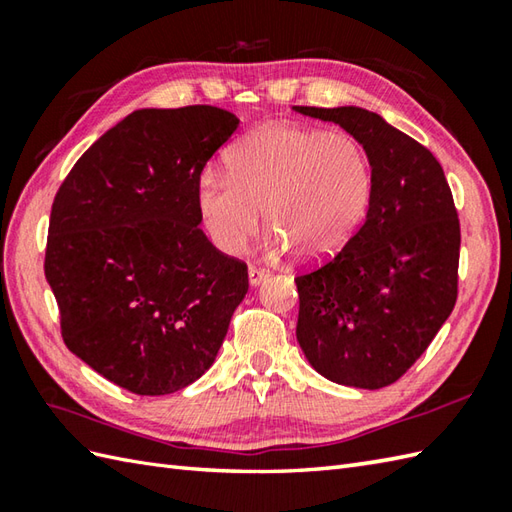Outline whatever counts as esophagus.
<instances>
[{"instance_id":"34e87169","label":"esophagus","mask_w":512,"mask_h":512,"mask_svg":"<svg viewBox=\"0 0 512 512\" xmlns=\"http://www.w3.org/2000/svg\"><path fill=\"white\" fill-rule=\"evenodd\" d=\"M270 277V273H268V270H262V268H255V266H250L248 268V284L250 286H259V284H262V281H266Z\"/></svg>"}]
</instances>
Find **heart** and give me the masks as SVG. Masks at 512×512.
Listing matches in <instances>:
<instances>
[{
    "label": "heart",
    "instance_id": "1",
    "mask_svg": "<svg viewBox=\"0 0 512 512\" xmlns=\"http://www.w3.org/2000/svg\"><path fill=\"white\" fill-rule=\"evenodd\" d=\"M372 191V162L354 136L273 123L228 151L226 176L202 173L195 202L222 253L244 248L264 209L273 248L317 264L341 253L354 237Z\"/></svg>",
    "mask_w": 512,
    "mask_h": 512
}]
</instances>
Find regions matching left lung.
<instances>
[{
    "label": "left lung",
    "instance_id": "8db88e82",
    "mask_svg": "<svg viewBox=\"0 0 512 512\" xmlns=\"http://www.w3.org/2000/svg\"><path fill=\"white\" fill-rule=\"evenodd\" d=\"M341 125L374 173L363 226L332 262L297 277V341L336 385L380 389L407 372L458 299L460 222L440 162L363 107H292Z\"/></svg>",
    "mask_w": 512,
    "mask_h": 512
}]
</instances>
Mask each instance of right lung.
<instances>
[{"label": "right lung", "instance_id": "right-lung-1", "mask_svg": "<svg viewBox=\"0 0 512 512\" xmlns=\"http://www.w3.org/2000/svg\"><path fill=\"white\" fill-rule=\"evenodd\" d=\"M239 125L213 105L136 110L76 160L52 202L46 279L68 350L114 385L165 396L215 361L246 264L200 228V173Z\"/></svg>", "mask_w": 512, "mask_h": 512}]
</instances>
